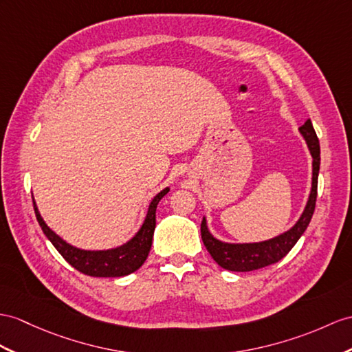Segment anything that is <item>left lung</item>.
Listing matches in <instances>:
<instances>
[{
    "label": "left lung",
    "mask_w": 352,
    "mask_h": 352,
    "mask_svg": "<svg viewBox=\"0 0 352 352\" xmlns=\"http://www.w3.org/2000/svg\"><path fill=\"white\" fill-rule=\"evenodd\" d=\"M300 134L307 144L312 155V186L309 192V199L306 201L302 215L297 219L296 224L289 230L263 242H251V243H230L219 241L210 233L208 227V221L203 217L201 221V239L209 251L212 258L215 260L222 269L231 272H251L265 267L279 260L293 250V246L306 231L307 226L312 219L316 201V188H318V173H320V142L311 119H307L305 125L298 128Z\"/></svg>",
    "instance_id": "8db88e82"
}]
</instances>
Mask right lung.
Returning a JSON list of instances; mask_svg holds the SVG:
<instances>
[{"instance_id": "obj_1", "label": "right lung", "mask_w": 352, "mask_h": 352, "mask_svg": "<svg viewBox=\"0 0 352 352\" xmlns=\"http://www.w3.org/2000/svg\"><path fill=\"white\" fill-rule=\"evenodd\" d=\"M170 191V188H164L160 191L152 201L149 203V208L146 212V217L139 231L121 246L110 248V250H98V251H89V250H80L65 242L63 237H59L55 231L47 227L45 219L41 218L36 200L32 199L34 203V212L38 224L43 230V233L52 243L56 251L61 254L68 264H72L76 270H79L88 276L96 278H119L126 276L130 273L135 272L142 267V264L146 261L151 246H152V237L153 230H155V212L160 200Z\"/></svg>"}]
</instances>
